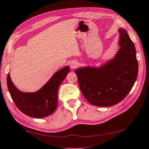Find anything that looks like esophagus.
Returning a JSON list of instances; mask_svg holds the SVG:
<instances>
[{"instance_id":"obj_1","label":"esophagus","mask_w":149,"mask_h":149,"mask_svg":"<svg viewBox=\"0 0 149 149\" xmlns=\"http://www.w3.org/2000/svg\"><path fill=\"white\" fill-rule=\"evenodd\" d=\"M79 65V64H78L77 62L76 61H72L71 63H70V68L72 69H74L75 68H77Z\"/></svg>"}]
</instances>
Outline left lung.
Returning a JSON list of instances; mask_svg holds the SVG:
<instances>
[{
	"instance_id": "1",
	"label": "left lung",
	"mask_w": 149,
	"mask_h": 149,
	"mask_svg": "<svg viewBox=\"0 0 149 149\" xmlns=\"http://www.w3.org/2000/svg\"><path fill=\"white\" fill-rule=\"evenodd\" d=\"M119 32L120 49L113 61L100 68L75 71L80 90L92 105L107 107L118 104L136 82L138 74L136 48L125 30L120 29Z\"/></svg>"
}]
</instances>
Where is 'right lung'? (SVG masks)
I'll return each mask as SVG.
<instances>
[{"mask_svg":"<svg viewBox=\"0 0 149 149\" xmlns=\"http://www.w3.org/2000/svg\"><path fill=\"white\" fill-rule=\"evenodd\" d=\"M70 72L66 66L56 72L50 80L36 93H22L15 88L7 75V86L13 102L24 114L33 118L47 117L55 111L58 104V89Z\"/></svg>","mask_w":149,"mask_h":149,"instance_id":"right-lung-1","label":"right lung"}]
</instances>
